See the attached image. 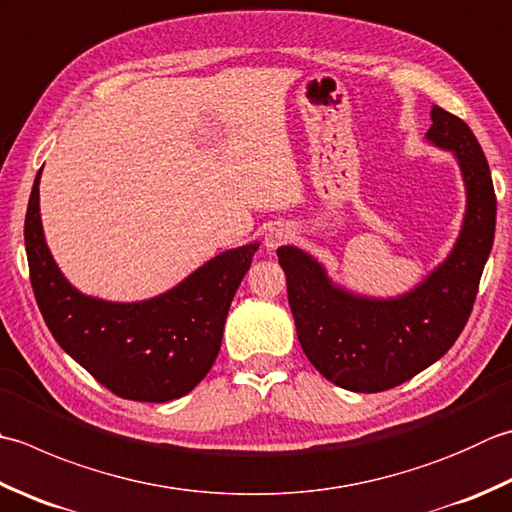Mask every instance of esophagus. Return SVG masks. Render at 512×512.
Segmentation results:
<instances>
[{
  "mask_svg": "<svg viewBox=\"0 0 512 512\" xmlns=\"http://www.w3.org/2000/svg\"><path fill=\"white\" fill-rule=\"evenodd\" d=\"M288 239H290V228L284 226V224H275V226L268 228V233H266V237H264V246H266L268 250H275L277 246L286 244Z\"/></svg>",
  "mask_w": 512,
  "mask_h": 512,
  "instance_id": "1",
  "label": "esophagus"
}]
</instances>
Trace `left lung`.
Listing matches in <instances>:
<instances>
[{"label":"left lung","instance_id":"left-lung-1","mask_svg":"<svg viewBox=\"0 0 512 512\" xmlns=\"http://www.w3.org/2000/svg\"><path fill=\"white\" fill-rule=\"evenodd\" d=\"M426 142L455 157L466 190L462 228L450 253L406 293L375 297L337 284L299 246L277 248L297 339L328 382L379 393L408 382L448 353L462 333L495 239L497 202L473 130L433 106Z\"/></svg>","mask_w":512,"mask_h":512}]
</instances>
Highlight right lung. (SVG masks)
I'll list each match as a JSON object with an SVG mask.
<instances>
[{"instance_id":"add662e5","label":"right lung","mask_w":512,"mask_h":512,"mask_svg":"<svg viewBox=\"0 0 512 512\" xmlns=\"http://www.w3.org/2000/svg\"><path fill=\"white\" fill-rule=\"evenodd\" d=\"M39 179L30 190L24 242L30 284L55 342L99 384L133 402L162 404L190 393L215 364L230 302L259 242L208 259L166 293L108 302L75 288L46 244Z\"/></svg>"}]
</instances>
